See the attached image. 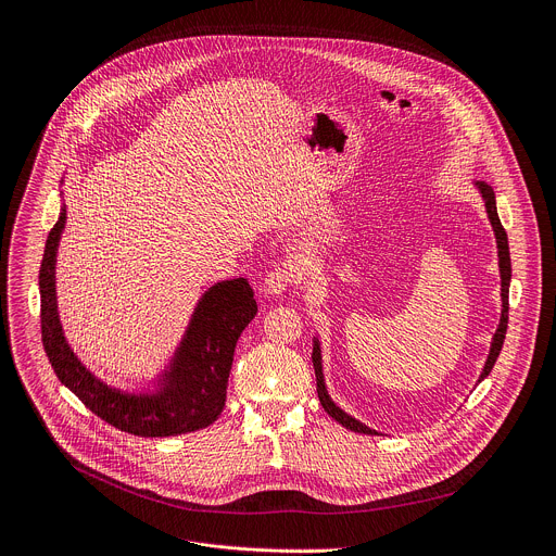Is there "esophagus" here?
Returning a JSON list of instances; mask_svg holds the SVG:
<instances>
[{
  "mask_svg": "<svg viewBox=\"0 0 556 556\" xmlns=\"http://www.w3.org/2000/svg\"><path fill=\"white\" fill-rule=\"evenodd\" d=\"M296 279V273L292 266L288 264H281L277 268H273L268 275H266V283H264V290L268 294H283L286 290H290V286L294 283Z\"/></svg>",
  "mask_w": 556,
  "mask_h": 556,
  "instance_id": "obj_1",
  "label": "esophagus"
}]
</instances>
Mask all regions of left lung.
<instances>
[{
    "mask_svg": "<svg viewBox=\"0 0 556 556\" xmlns=\"http://www.w3.org/2000/svg\"><path fill=\"white\" fill-rule=\"evenodd\" d=\"M477 186H479V190H481V197H483V201H485L488 219H490V224H492V228H494V235H496V248H498V270H501V301H503V308H501V321H498V328H496V332H494V337H492L490 355H488V362H485L483 372H481V379H479V381H483V379L490 375V370H492V366H494V362H496V357H498V352H501V348H503V339H506V330H508V292H510L513 266H510L508 235H506V228L501 226V219H498V215H496L494 190H492V186H490V184H485V181H479ZM313 366H315V375H317V394H319V401H321L324 410H326L334 421H339L343 428H348V430H352V432L377 434V432H375V430H370L368 426H364V424H359L357 419H352L350 415H345L341 408H337L334 403L330 401V396H328V392H326V386H324V375H321V350H319V343H317V341H315V345H313Z\"/></svg>",
    "mask_w": 556,
    "mask_h": 556,
    "instance_id": "left-lung-1",
    "label": "left lung"
}]
</instances>
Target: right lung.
<instances>
[{"label":"right lung","mask_w":556,"mask_h":556,"mask_svg":"<svg viewBox=\"0 0 556 556\" xmlns=\"http://www.w3.org/2000/svg\"><path fill=\"white\" fill-rule=\"evenodd\" d=\"M66 208L50 228L39 268L41 343L58 379L99 419L135 437H175L211 426L224 410L235 345L255 319L257 301L245 279L213 286L192 315L157 394H124L94 379L64 339L55 301V255Z\"/></svg>","instance_id":"1"}]
</instances>
